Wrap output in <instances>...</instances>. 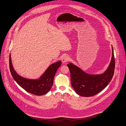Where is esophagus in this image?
Listing matches in <instances>:
<instances>
[{"instance_id": "esophagus-1", "label": "esophagus", "mask_w": 126, "mask_h": 126, "mask_svg": "<svg viewBox=\"0 0 126 126\" xmlns=\"http://www.w3.org/2000/svg\"><path fill=\"white\" fill-rule=\"evenodd\" d=\"M69 59H70L69 57L66 56H64V57H63V58L62 59V62L64 63H66V62H68V61L69 60Z\"/></svg>"}]
</instances>
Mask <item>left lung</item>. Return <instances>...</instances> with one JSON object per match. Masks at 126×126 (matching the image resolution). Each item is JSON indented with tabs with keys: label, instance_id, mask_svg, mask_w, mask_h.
Instances as JSON below:
<instances>
[{
	"label": "left lung",
	"instance_id": "left-lung-1",
	"mask_svg": "<svg viewBox=\"0 0 126 126\" xmlns=\"http://www.w3.org/2000/svg\"><path fill=\"white\" fill-rule=\"evenodd\" d=\"M111 47L110 63L107 70L101 74H88L72 63L68 64L71 74V85L77 94L82 96H93L104 89L110 82L115 66L112 46Z\"/></svg>",
	"mask_w": 126,
	"mask_h": 126
}]
</instances>
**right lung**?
Returning <instances> with one entry per match:
<instances>
[{"label":"right lung","instance_id":"obj_1","mask_svg":"<svg viewBox=\"0 0 126 126\" xmlns=\"http://www.w3.org/2000/svg\"><path fill=\"white\" fill-rule=\"evenodd\" d=\"M61 65V61L53 63L39 78L28 79L21 76L15 71L11 61L10 54L9 55L10 71L15 80L27 92L36 95H43L49 92L52 87L57 70Z\"/></svg>","mask_w":126,"mask_h":126}]
</instances>
